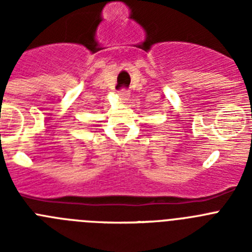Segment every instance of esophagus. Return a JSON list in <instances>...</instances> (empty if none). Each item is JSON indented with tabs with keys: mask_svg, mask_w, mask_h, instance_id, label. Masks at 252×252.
Returning a JSON list of instances; mask_svg holds the SVG:
<instances>
[{
	"mask_svg": "<svg viewBox=\"0 0 252 252\" xmlns=\"http://www.w3.org/2000/svg\"><path fill=\"white\" fill-rule=\"evenodd\" d=\"M119 95L121 97L122 99H127L128 95H130V93H128V90H126V88H122V90L119 91Z\"/></svg>",
	"mask_w": 252,
	"mask_h": 252,
	"instance_id": "esophagus-1",
	"label": "esophagus"
}]
</instances>
